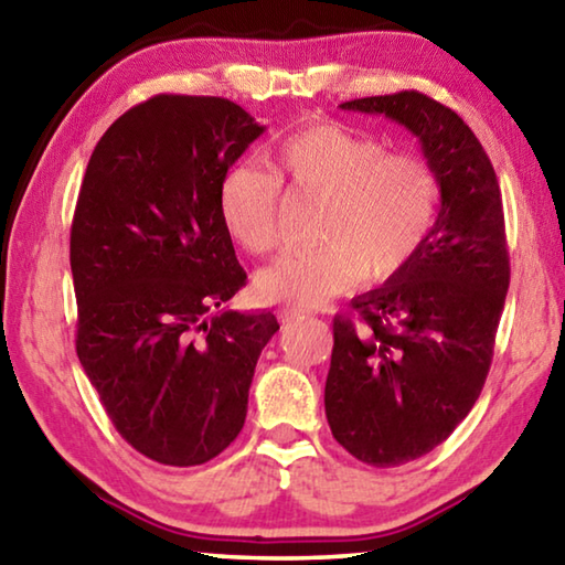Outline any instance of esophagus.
Returning <instances> with one entry per match:
<instances>
[{
  "label": "esophagus",
  "mask_w": 565,
  "mask_h": 565,
  "mask_svg": "<svg viewBox=\"0 0 565 565\" xmlns=\"http://www.w3.org/2000/svg\"><path fill=\"white\" fill-rule=\"evenodd\" d=\"M296 319H301V311H296V309H284V311H279V321H281V323H291V321H296Z\"/></svg>",
  "instance_id": "esophagus-1"
}]
</instances>
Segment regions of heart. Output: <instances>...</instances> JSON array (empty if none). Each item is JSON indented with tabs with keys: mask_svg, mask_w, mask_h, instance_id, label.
<instances>
[{
	"mask_svg": "<svg viewBox=\"0 0 565 565\" xmlns=\"http://www.w3.org/2000/svg\"><path fill=\"white\" fill-rule=\"evenodd\" d=\"M274 169L296 191L327 199L317 238L259 274L264 299L309 311L347 294L366 271L381 281L411 262L436 224L438 179L424 157L394 151L341 124H311L274 151ZM281 184L271 171L236 164L218 186V216L252 254L279 244Z\"/></svg>",
	"mask_w": 565,
	"mask_h": 565,
	"instance_id": "1",
	"label": "heart"
}]
</instances>
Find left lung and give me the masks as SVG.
<instances>
[{
	"label": "left lung",
	"instance_id": "obj_1",
	"mask_svg": "<svg viewBox=\"0 0 565 565\" xmlns=\"http://www.w3.org/2000/svg\"><path fill=\"white\" fill-rule=\"evenodd\" d=\"M420 141L441 191L436 224L384 286L351 301L361 327L333 319L323 404L331 434L359 461H414L451 436L489 376L509 291L501 189L491 159L454 109L420 92L343 102Z\"/></svg>",
	"mask_w": 565,
	"mask_h": 565
}]
</instances>
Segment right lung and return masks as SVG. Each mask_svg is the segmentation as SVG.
Segmentation results:
<instances>
[{
  "mask_svg": "<svg viewBox=\"0 0 565 565\" xmlns=\"http://www.w3.org/2000/svg\"><path fill=\"white\" fill-rule=\"evenodd\" d=\"M266 127L222 97L159 94L104 131L76 199V356L111 424L151 461H212L244 428L271 311L246 284L218 186Z\"/></svg>",
  "mask_w": 565,
  "mask_h": 565,
  "instance_id": "1",
  "label": "right lung"
}]
</instances>
